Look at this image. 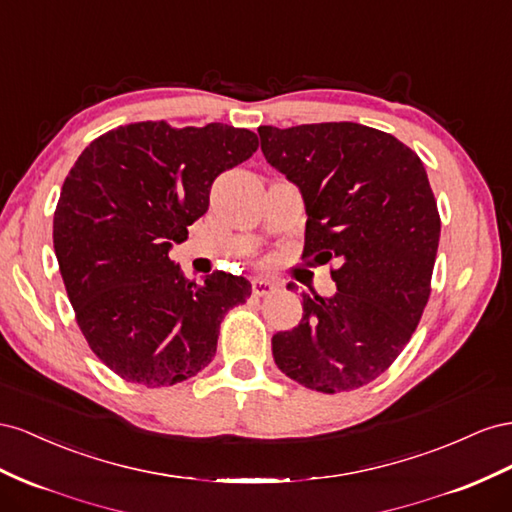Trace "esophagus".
I'll return each mask as SVG.
<instances>
[{
    "label": "esophagus",
    "mask_w": 512,
    "mask_h": 512,
    "mask_svg": "<svg viewBox=\"0 0 512 512\" xmlns=\"http://www.w3.org/2000/svg\"><path fill=\"white\" fill-rule=\"evenodd\" d=\"M272 291H276V285L268 279H255L253 281V296L257 298H264V296H270Z\"/></svg>",
    "instance_id": "esophagus-1"
}]
</instances>
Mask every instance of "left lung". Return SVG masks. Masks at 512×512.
I'll return each mask as SVG.
<instances>
[{
  "mask_svg": "<svg viewBox=\"0 0 512 512\" xmlns=\"http://www.w3.org/2000/svg\"><path fill=\"white\" fill-rule=\"evenodd\" d=\"M257 133L268 163L302 193V259L337 264V294L302 291V321L272 337L276 367L317 392L360 388L397 360L431 294L440 214L425 165L356 122Z\"/></svg>",
  "mask_w": 512,
  "mask_h": 512,
  "instance_id": "1",
  "label": "left lung"
}]
</instances>
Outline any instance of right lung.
<instances>
[{
	"instance_id": "1",
	"label": "right lung",
	"mask_w": 512,
	"mask_h": 512,
	"mask_svg": "<svg viewBox=\"0 0 512 512\" xmlns=\"http://www.w3.org/2000/svg\"><path fill=\"white\" fill-rule=\"evenodd\" d=\"M259 148L246 128L137 122L94 139L66 175L53 246L92 352L126 382L173 386L206 369L244 276L188 281L173 242L208 212L212 182Z\"/></svg>"
}]
</instances>
